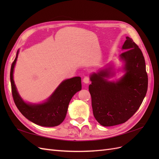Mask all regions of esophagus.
I'll list each match as a JSON object with an SVG mask.
<instances>
[{
  "label": "esophagus",
  "mask_w": 159,
  "mask_h": 159,
  "mask_svg": "<svg viewBox=\"0 0 159 159\" xmlns=\"http://www.w3.org/2000/svg\"><path fill=\"white\" fill-rule=\"evenodd\" d=\"M83 81H84V82L85 84H89V81H90L89 77H88V76L84 77V79H83Z\"/></svg>",
  "instance_id": "34e87169"
}]
</instances>
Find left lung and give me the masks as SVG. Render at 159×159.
Returning <instances> with one entry per match:
<instances>
[{
	"instance_id": "obj_1",
	"label": "left lung",
	"mask_w": 159,
	"mask_h": 159,
	"mask_svg": "<svg viewBox=\"0 0 159 159\" xmlns=\"http://www.w3.org/2000/svg\"><path fill=\"white\" fill-rule=\"evenodd\" d=\"M120 55L126 71L117 81H109L112 68L101 70L90 76L89 91L93 113L98 122L104 127L126 122L136 113L145 98L148 88L145 61L139 46L126 37Z\"/></svg>"
}]
</instances>
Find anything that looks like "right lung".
I'll list each match as a JSON object with an SVG mask.
<instances>
[{"label": "right lung", "instance_id": "right-lung-1", "mask_svg": "<svg viewBox=\"0 0 159 159\" xmlns=\"http://www.w3.org/2000/svg\"><path fill=\"white\" fill-rule=\"evenodd\" d=\"M12 62L11 69L12 94L14 103L20 112L32 123L43 127L59 125L64 120L68 105L72 97L81 89L80 77L66 80L60 84L54 93L47 100L40 104H30L24 102L19 95L13 80V71L18 57Z\"/></svg>", "mask_w": 159, "mask_h": 159}]
</instances>
